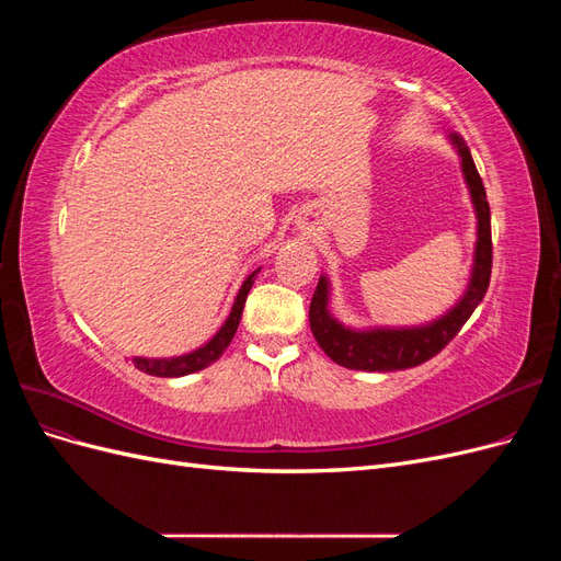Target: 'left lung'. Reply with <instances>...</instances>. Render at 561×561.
<instances>
[{
  "label": "left lung",
  "mask_w": 561,
  "mask_h": 561,
  "mask_svg": "<svg viewBox=\"0 0 561 561\" xmlns=\"http://www.w3.org/2000/svg\"><path fill=\"white\" fill-rule=\"evenodd\" d=\"M451 142L461 157L463 175L468 182V190L472 196L474 213H478V245H474V264L472 276L468 283V290L456 307L437 318L435 322L421 328H377V330H348L342 322L334 320L328 311V295L330 285L328 278L322 276L309 307V322L311 332L320 348L325 351L330 358L348 369H363V371H396V369H410L421 363L431 360L433 355L443 351L451 339L461 332L466 320L478 309V304L484 299L489 278H491V213L486 203V192L482 178L474 168L470 157V149L466 142L451 135Z\"/></svg>",
  "instance_id": "obj_1"
}]
</instances>
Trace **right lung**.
I'll return each instance as SVG.
<instances>
[{
  "label": "right lung",
  "mask_w": 561,
  "mask_h": 561,
  "mask_svg": "<svg viewBox=\"0 0 561 561\" xmlns=\"http://www.w3.org/2000/svg\"><path fill=\"white\" fill-rule=\"evenodd\" d=\"M257 274H260V268L252 271V274L245 278V283L239 290V297H236V301H233L227 322L219 328V332L210 339L206 346H201L186 355H180V358H161V360L159 358H133V365L151 377H184V375H192V371H198L203 367L213 365L219 355L227 351L236 330H239L245 299H248V293L254 283V276Z\"/></svg>",
  "instance_id": "add662e5"
}]
</instances>
